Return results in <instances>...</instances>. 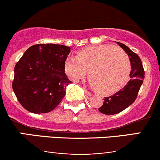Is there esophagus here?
I'll use <instances>...</instances> for the list:
<instances>
[{
	"mask_svg": "<svg viewBox=\"0 0 160 160\" xmlns=\"http://www.w3.org/2000/svg\"><path fill=\"white\" fill-rule=\"evenodd\" d=\"M84 92H85V93H86V95H89V96H92V94L91 92H89V91L87 90V89H86V88H84Z\"/></svg>",
	"mask_w": 160,
	"mask_h": 160,
	"instance_id": "1",
	"label": "esophagus"
}]
</instances>
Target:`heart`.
Segmentation results:
<instances>
[{
  "label": "heart",
  "mask_w": 160,
  "mask_h": 160,
  "mask_svg": "<svg viewBox=\"0 0 160 160\" xmlns=\"http://www.w3.org/2000/svg\"><path fill=\"white\" fill-rule=\"evenodd\" d=\"M64 69L74 82L79 81L87 72L89 86L100 94L109 95L120 89L127 81L131 62L120 47L92 46L78 51L77 56H68Z\"/></svg>",
  "instance_id": "1"
}]
</instances>
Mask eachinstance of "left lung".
<instances>
[{
	"mask_svg": "<svg viewBox=\"0 0 160 160\" xmlns=\"http://www.w3.org/2000/svg\"><path fill=\"white\" fill-rule=\"evenodd\" d=\"M117 43L123 49L129 57L132 71L129 74L130 80L126 85L111 96L105 97L103 105L98 108L101 113L108 115L120 113L131 105L136 99L143 80H144V71L139 56L123 43L119 42H117Z\"/></svg>",
	"mask_w": 160,
	"mask_h": 160,
	"instance_id": "obj_1",
	"label": "left lung"
}]
</instances>
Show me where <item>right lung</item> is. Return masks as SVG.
<instances>
[{"label": "right lung", "mask_w": 160, "mask_h": 160, "mask_svg": "<svg viewBox=\"0 0 160 160\" xmlns=\"http://www.w3.org/2000/svg\"><path fill=\"white\" fill-rule=\"evenodd\" d=\"M71 48L47 43L32 46L14 68L12 89L19 103L34 113L52 111L65 95L71 80L64 64Z\"/></svg>", "instance_id": "right-lung-1"}]
</instances>
